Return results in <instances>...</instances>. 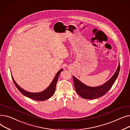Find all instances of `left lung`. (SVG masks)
<instances>
[{"label": "left lung", "mask_w": 130, "mask_h": 130, "mask_svg": "<svg viewBox=\"0 0 130 130\" xmlns=\"http://www.w3.org/2000/svg\"><path fill=\"white\" fill-rule=\"evenodd\" d=\"M120 69V62L116 72L111 78L103 85L96 87H89L81 82L73 76L74 86L76 92L82 98L86 99H94L100 98L107 93L115 82L119 73Z\"/></svg>", "instance_id": "obj_1"}]
</instances>
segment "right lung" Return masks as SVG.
<instances>
[{
  "mask_svg": "<svg viewBox=\"0 0 130 130\" xmlns=\"http://www.w3.org/2000/svg\"><path fill=\"white\" fill-rule=\"evenodd\" d=\"M63 69H60L56 74L55 78L53 79L52 80V82L51 83L49 86L45 89L44 91H42V92H38V93H33V92H28V91L22 89L18 85L17 83L15 82L14 80L13 79L12 76H11L12 79L14 83L15 86L17 87V88L19 90L20 92L25 96L31 99H33V100H36V101H43L45 100H47L49 98L51 97L53 94L55 93V90H56V85L58 81V79L59 78V76L61 72L62 71Z\"/></svg>",
  "mask_w": 130,
  "mask_h": 130,
  "instance_id": "add662e5",
  "label": "right lung"
}]
</instances>
